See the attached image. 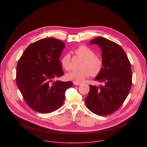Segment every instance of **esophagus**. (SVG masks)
<instances>
[{
  "instance_id": "1",
  "label": "esophagus",
  "mask_w": 147,
  "mask_h": 147,
  "mask_svg": "<svg viewBox=\"0 0 147 147\" xmlns=\"http://www.w3.org/2000/svg\"><path fill=\"white\" fill-rule=\"evenodd\" d=\"M73 84L75 85V86H79L81 84L80 82H76V81H74L73 82Z\"/></svg>"
}]
</instances>
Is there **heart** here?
Returning a JSON list of instances; mask_svg holds the SVG:
<instances>
[{"label":"heart","mask_w":147,"mask_h":147,"mask_svg":"<svg viewBox=\"0 0 147 147\" xmlns=\"http://www.w3.org/2000/svg\"><path fill=\"white\" fill-rule=\"evenodd\" d=\"M74 53L82 59L83 61L80 66L81 69L74 70L66 75L69 80L78 82H82L86 78L92 76L99 74L102 70L103 61L102 59L95 55V52L89 47L85 45H81L77 48ZM62 67L66 71L71 70V56L67 53L63 56L60 60Z\"/></svg>","instance_id":"b5f03b06"}]
</instances>
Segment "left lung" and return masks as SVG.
I'll list each match as a JSON object with an SVG mask.
<instances>
[{
	"label": "left lung",
	"mask_w": 147,
	"mask_h": 147,
	"mask_svg": "<svg viewBox=\"0 0 147 147\" xmlns=\"http://www.w3.org/2000/svg\"><path fill=\"white\" fill-rule=\"evenodd\" d=\"M90 43L101 48L103 66L95 80L104 84L98 87L90 85L86 104L95 114L111 115L120 108L130 92L132 84L131 64L123 48L114 42L97 37Z\"/></svg>",
	"instance_id": "obj_1"
}]
</instances>
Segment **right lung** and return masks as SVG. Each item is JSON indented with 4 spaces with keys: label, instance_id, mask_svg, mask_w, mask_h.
Instances as JSON below:
<instances>
[{
    "label": "right lung",
    "instance_id": "1",
    "mask_svg": "<svg viewBox=\"0 0 147 147\" xmlns=\"http://www.w3.org/2000/svg\"><path fill=\"white\" fill-rule=\"evenodd\" d=\"M65 44L48 38L30 44L18 60L16 83L28 105L40 113H51L63 104L71 81H52L64 74L59 60Z\"/></svg>",
    "mask_w": 147,
    "mask_h": 147
}]
</instances>
